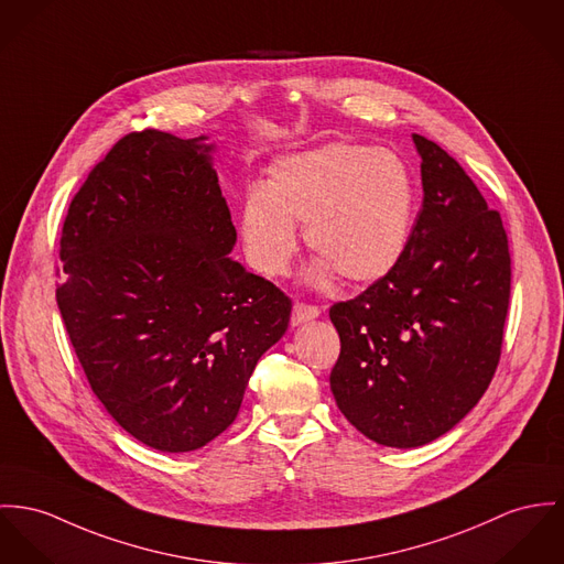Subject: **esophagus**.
I'll use <instances>...</instances> for the list:
<instances>
[{"label": "esophagus", "mask_w": 564, "mask_h": 564, "mask_svg": "<svg viewBox=\"0 0 564 564\" xmlns=\"http://www.w3.org/2000/svg\"><path fill=\"white\" fill-rule=\"evenodd\" d=\"M319 313H322V308L315 306V304L296 303L294 304V311H292V324L301 326V324L308 322V319L319 317Z\"/></svg>", "instance_id": "34e87169"}]
</instances>
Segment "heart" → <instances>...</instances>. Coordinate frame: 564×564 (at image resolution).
<instances>
[{
  "mask_svg": "<svg viewBox=\"0 0 564 564\" xmlns=\"http://www.w3.org/2000/svg\"><path fill=\"white\" fill-rule=\"evenodd\" d=\"M416 215V180L390 150L330 141L276 159L238 215L249 263L283 274L296 253V225L317 258L306 281L328 285L339 272L351 285L384 279L401 261Z\"/></svg>",
  "mask_w": 564,
  "mask_h": 564,
  "instance_id": "obj_1",
  "label": "heart"
}]
</instances>
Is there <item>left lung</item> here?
I'll list each match as a JSON object with an SVG mask.
<instances>
[{"mask_svg": "<svg viewBox=\"0 0 564 564\" xmlns=\"http://www.w3.org/2000/svg\"><path fill=\"white\" fill-rule=\"evenodd\" d=\"M423 208L408 249L360 296L330 306L341 354L330 390L369 440L416 448L453 430L489 387L511 296L502 218L437 143L412 134Z\"/></svg>", "mask_w": 564, "mask_h": 564, "instance_id": "1", "label": "left lung"}]
</instances>
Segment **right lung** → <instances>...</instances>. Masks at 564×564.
Masks as SVG:
<instances>
[{
    "label": "right lung",
    "instance_id": "right-lung-1",
    "mask_svg": "<svg viewBox=\"0 0 564 564\" xmlns=\"http://www.w3.org/2000/svg\"><path fill=\"white\" fill-rule=\"evenodd\" d=\"M208 137H122L64 220L55 299L87 382L132 437L188 453L238 416L292 301L229 253L236 227Z\"/></svg>",
    "mask_w": 564,
    "mask_h": 564
}]
</instances>
